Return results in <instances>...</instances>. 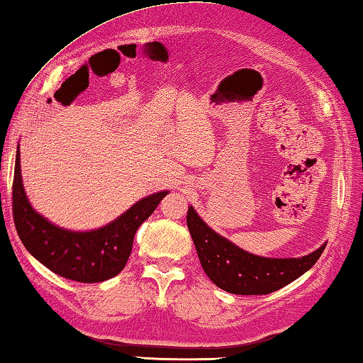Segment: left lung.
<instances>
[{
  "mask_svg": "<svg viewBox=\"0 0 363 363\" xmlns=\"http://www.w3.org/2000/svg\"><path fill=\"white\" fill-rule=\"evenodd\" d=\"M187 227L204 273L222 291L236 295H267L306 273L325 245L300 259H267L249 254L211 230L190 206Z\"/></svg>",
  "mask_w": 363,
  "mask_h": 363,
  "instance_id": "obj_1",
  "label": "left lung"
}]
</instances>
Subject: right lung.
<instances>
[{"instance_id":"right-lung-1","label":"right lung","mask_w":363,"mask_h":363,"mask_svg":"<svg viewBox=\"0 0 363 363\" xmlns=\"http://www.w3.org/2000/svg\"><path fill=\"white\" fill-rule=\"evenodd\" d=\"M168 192L149 195L118 219L91 232H69L39 216L26 200L21 154L16 155L12 184V216L26 250L50 272L77 282H101L114 278L127 265L138 227L154 213Z\"/></svg>"}]
</instances>
